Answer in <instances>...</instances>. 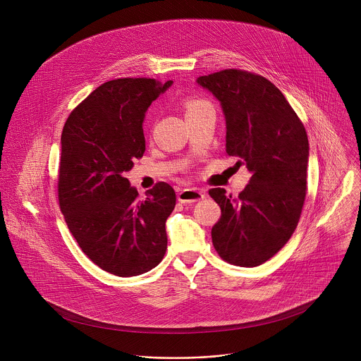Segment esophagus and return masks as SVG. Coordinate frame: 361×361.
Segmentation results:
<instances>
[{
  "instance_id": "esophagus-1",
  "label": "esophagus",
  "mask_w": 361,
  "mask_h": 361,
  "mask_svg": "<svg viewBox=\"0 0 361 361\" xmlns=\"http://www.w3.org/2000/svg\"><path fill=\"white\" fill-rule=\"evenodd\" d=\"M206 195L203 190L200 189H183L178 193V200L183 204H189V203H195L199 202L202 199H204Z\"/></svg>"
}]
</instances>
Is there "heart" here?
<instances>
[{
	"mask_svg": "<svg viewBox=\"0 0 361 361\" xmlns=\"http://www.w3.org/2000/svg\"><path fill=\"white\" fill-rule=\"evenodd\" d=\"M183 106H185V112L186 114H190V112H195V111H199L204 106H211L207 100L203 99H197V97H188L185 102H183Z\"/></svg>",
	"mask_w": 361,
	"mask_h": 361,
	"instance_id": "heart-1",
	"label": "heart"
}]
</instances>
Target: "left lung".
<instances>
[{
  "label": "left lung",
  "mask_w": 361,
  "mask_h": 361,
  "mask_svg": "<svg viewBox=\"0 0 361 361\" xmlns=\"http://www.w3.org/2000/svg\"><path fill=\"white\" fill-rule=\"evenodd\" d=\"M222 105L226 154L252 173L238 197L225 189L208 195L221 207L211 229L218 256L239 267H257L293 235L307 192L309 139L303 122L281 90L264 76L224 69L200 76Z\"/></svg>",
  "instance_id": "1"
}]
</instances>
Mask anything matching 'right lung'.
<instances>
[{"instance_id":"1","label":"right lung","mask_w":361,"mask_h":361,"mask_svg":"<svg viewBox=\"0 0 361 361\" xmlns=\"http://www.w3.org/2000/svg\"><path fill=\"white\" fill-rule=\"evenodd\" d=\"M171 85L150 78L105 82L62 129L61 212L82 252L116 276L145 274L166 252L165 221L176 204L175 190L158 182L140 199L125 172L146 152L147 108Z\"/></svg>"}]
</instances>
